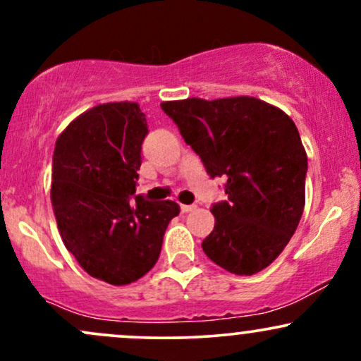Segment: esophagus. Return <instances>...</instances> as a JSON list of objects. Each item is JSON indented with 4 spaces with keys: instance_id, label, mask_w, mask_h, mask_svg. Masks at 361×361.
Wrapping results in <instances>:
<instances>
[{
    "instance_id": "obj_1",
    "label": "esophagus",
    "mask_w": 361,
    "mask_h": 361,
    "mask_svg": "<svg viewBox=\"0 0 361 361\" xmlns=\"http://www.w3.org/2000/svg\"><path fill=\"white\" fill-rule=\"evenodd\" d=\"M180 209L183 214H188V212H192V210L197 209V205H180Z\"/></svg>"
}]
</instances>
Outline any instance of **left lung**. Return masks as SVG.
I'll return each mask as SVG.
<instances>
[{
    "mask_svg": "<svg viewBox=\"0 0 361 361\" xmlns=\"http://www.w3.org/2000/svg\"><path fill=\"white\" fill-rule=\"evenodd\" d=\"M161 109L200 156L210 176H226L227 202L215 204L202 250L234 275L273 263L299 226L307 154L293 120L252 97L163 102Z\"/></svg>",
    "mask_w": 361,
    "mask_h": 361,
    "instance_id": "left-lung-1",
    "label": "left lung"
}]
</instances>
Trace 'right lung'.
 I'll return each instance as SVG.
<instances>
[{
    "label": "right lung",
    "instance_id": "1",
    "mask_svg": "<svg viewBox=\"0 0 361 361\" xmlns=\"http://www.w3.org/2000/svg\"><path fill=\"white\" fill-rule=\"evenodd\" d=\"M147 132L137 103H103L74 118L54 149L51 200L62 243L82 270L110 285L154 267L180 214L171 200H132Z\"/></svg>",
    "mask_w": 361,
    "mask_h": 361
}]
</instances>
